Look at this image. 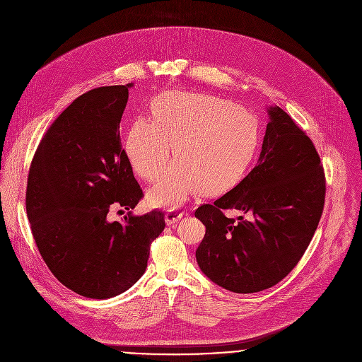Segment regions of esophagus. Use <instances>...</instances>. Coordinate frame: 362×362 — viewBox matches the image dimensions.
<instances>
[{
  "label": "esophagus",
  "instance_id": "esophagus-1",
  "mask_svg": "<svg viewBox=\"0 0 362 362\" xmlns=\"http://www.w3.org/2000/svg\"><path fill=\"white\" fill-rule=\"evenodd\" d=\"M183 212H180V211H176V209H169V211H166V223L168 225H173V223H176L177 221H180L182 218H183Z\"/></svg>",
  "mask_w": 362,
  "mask_h": 362
}]
</instances>
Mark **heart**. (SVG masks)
<instances>
[{
	"instance_id": "heart-1",
	"label": "heart",
	"mask_w": 362,
	"mask_h": 362,
	"mask_svg": "<svg viewBox=\"0 0 362 362\" xmlns=\"http://www.w3.org/2000/svg\"><path fill=\"white\" fill-rule=\"evenodd\" d=\"M257 143L255 119L235 103L208 94L168 93L154 100L151 119L132 120L124 148L147 182L160 177L175 144L177 162L148 199L160 206H180L200 189L216 193L235 185L249 166Z\"/></svg>"
}]
</instances>
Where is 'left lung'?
<instances>
[{
    "label": "left lung",
    "mask_w": 362,
    "mask_h": 362,
    "mask_svg": "<svg viewBox=\"0 0 362 362\" xmlns=\"http://www.w3.org/2000/svg\"><path fill=\"white\" fill-rule=\"evenodd\" d=\"M268 113L256 166L232 190L194 211L206 226L196 250L202 272L236 293L268 289L296 267L325 203V173L313 140L281 107ZM232 209L243 216L228 218L224 212Z\"/></svg>",
    "instance_id": "8db88e82"
}]
</instances>
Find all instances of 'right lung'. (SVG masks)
<instances>
[{
	"label": "right lung",
	"mask_w": 362,
	"mask_h": 362,
	"mask_svg": "<svg viewBox=\"0 0 362 362\" xmlns=\"http://www.w3.org/2000/svg\"><path fill=\"white\" fill-rule=\"evenodd\" d=\"M129 87L77 97L42 136L28 172L25 208L38 252L64 286L91 299L134 285L166 226L160 211L130 212L144 194L120 140ZM123 209V223L110 219Z\"/></svg>",
	"instance_id": "obj_1"
}]
</instances>
